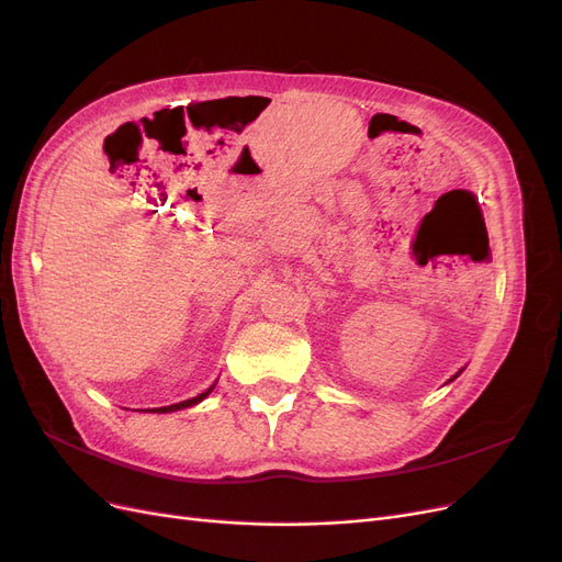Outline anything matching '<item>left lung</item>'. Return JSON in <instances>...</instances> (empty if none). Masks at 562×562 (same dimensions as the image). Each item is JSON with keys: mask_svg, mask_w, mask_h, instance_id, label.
<instances>
[{"mask_svg": "<svg viewBox=\"0 0 562 562\" xmlns=\"http://www.w3.org/2000/svg\"><path fill=\"white\" fill-rule=\"evenodd\" d=\"M462 372H464V368H462V370H459V372H457V375H454V378H450V380H448V384H450V382H452V380H457V378H459V375H462Z\"/></svg>", "mask_w": 562, "mask_h": 562, "instance_id": "1", "label": "left lung"}]
</instances>
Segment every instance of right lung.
Returning <instances> with one entry per match:
<instances>
[{"mask_svg": "<svg viewBox=\"0 0 562 562\" xmlns=\"http://www.w3.org/2000/svg\"><path fill=\"white\" fill-rule=\"evenodd\" d=\"M215 384H217V380H215L206 391H203V394H199V396H194V398H187V401H180V403H173V405H164V407H145L143 413H173V411H182V407L196 405L199 401H203V398H206V396L211 394V391L215 389Z\"/></svg>", "mask_w": 562, "mask_h": 562, "instance_id": "right-lung-1", "label": "right lung"}]
</instances>
